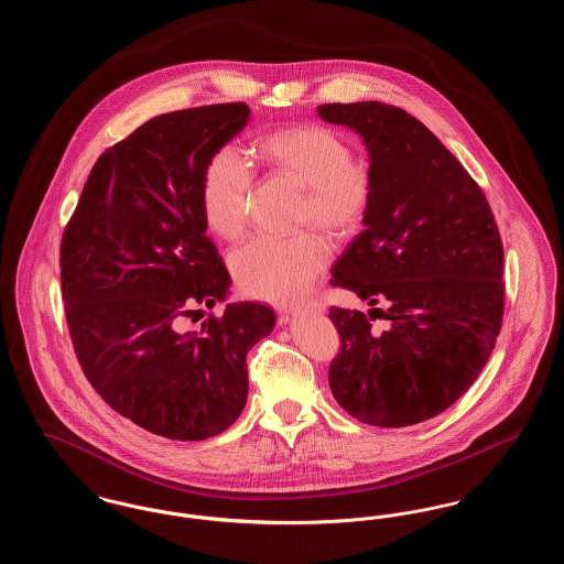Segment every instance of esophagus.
Wrapping results in <instances>:
<instances>
[{"mask_svg":"<svg viewBox=\"0 0 564 564\" xmlns=\"http://www.w3.org/2000/svg\"><path fill=\"white\" fill-rule=\"evenodd\" d=\"M323 304L322 302H306V304H302V306H281L279 308V313L283 315V319H290L292 315H297V313H322Z\"/></svg>","mask_w":564,"mask_h":564,"instance_id":"34e87169","label":"esophagus"}]
</instances>
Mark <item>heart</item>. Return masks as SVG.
Instances as JSON below:
<instances>
[{"instance_id": "heart-1", "label": "heart", "mask_w": 564, "mask_h": 564, "mask_svg": "<svg viewBox=\"0 0 564 564\" xmlns=\"http://www.w3.org/2000/svg\"><path fill=\"white\" fill-rule=\"evenodd\" d=\"M256 156L270 171L304 188L297 226L325 239L347 241L366 221L375 180L370 164L350 156L345 137L322 124H297L264 134ZM251 171L232 148L217 150L203 173V217L215 235L237 239L245 230ZM327 249L313 230L292 239L260 237L232 256V274L242 292L269 302L304 294L325 264Z\"/></svg>"}]
</instances>
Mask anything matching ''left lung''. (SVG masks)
<instances>
[{
    "label": "left lung",
    "instance_id": "1",
    "mask_svg": "<svg viewBox=\"0 0 564 564\" xmlns=\"http://www.w3.org/2000/svg\"><path fill=\"white\" fill-rule=\"evenodd\" d=\"M317 111L361 134L375 180L366 228L332 269V285L372 308H329L340 336L329 389L366 425H416L453 405L495 349L506 300L499 228L482 188L408 111L378 101ZM376 316L387 330L375 332Z\"/></svg>",
    "mask_w": 564,
    "mask_h": 564
}]
</instances>
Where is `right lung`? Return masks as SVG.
<instances>
[{"label": "right lung", "mask_w": 564, "mask_h": 564, "mask_svg": "<svg viewBox=\"0 0 564 564\" xmlns=\"http://www.w3.org/2000/svg\"><path fill=\"white\" fill-rule=\"evenodd\" d=\"M247 120L245 104L148 120L95 162L61 241L65 317L84 376L109 408L169 440H207L239 419L247 352L274 327V311L258 302L184 327L230 288L205 235L200 186Z\"/></svg>", "instance_id": "right-lung-1"}]
</instances>
